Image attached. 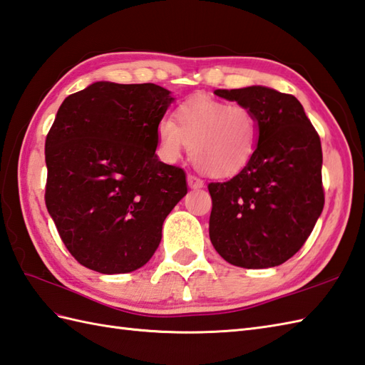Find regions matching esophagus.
Returning a JSON list of instances; mask_svg holds the SVG:
<instances>
[{"label": "esophagus", "instance_id": "34e87169", "mask_svg": "<svg viewBox=\"0 0 365 365\" xmlns=\"http://www.w3.org/2000/svg\"><path fill=\"white\" fill-rule=\"evenodd\" d=\"M188 185H190V188H192V190H199V188H202V186H203V180L199 179L197 175L190 174L188 175Z\"/></svg>", "mask_w": 365, "mask_h": 365}]
</instances>
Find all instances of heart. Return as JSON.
Instances as JSON below:
<instances>
[{
	"label": "heart",
	"instance_id": "b5f03b06",
	"mask_svg": "<svg viewBox=\"0 0 365 365\" xmlns=\"http://www.w3.org/2000/svg\"><path fill=\"white\" fill-rule=\"evenodd\" d=\"M157 138L160 152L169 162L188 146L200 173L230 177L247 166L255 154L259 123L247 106L196 96L175 108L174 123H160Z\"/></svg>",
	"mask_w": 365,
	"mask_h": 365
}]
</instances>
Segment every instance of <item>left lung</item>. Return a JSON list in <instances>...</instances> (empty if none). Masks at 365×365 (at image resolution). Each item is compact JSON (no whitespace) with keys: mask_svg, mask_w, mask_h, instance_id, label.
<instances>
[{"mask_svg":"<svg viewBox=\"0 0 365 365\" xmlns=\"http://www.w3.org/2000/svg\"><path fill=\"white\" fill-rule=\"evenodd\" d=\"M215 95L250 107L259 140L240 174L208 183L211 244L233 266H279L302 249L324 210L319 133L287 93L253 86Z\"/></svg>","mask_w":365,"mask_h":365,"instance_id":"8db88e82","label":"left lung"}]
</instances>
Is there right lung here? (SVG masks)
<instances>
[{
    "label": "right lung",
    "mask_w": 365,
    "mask_h": 365,
    "mask_svg": "<svg viewBox=\"0 0 365 365\" xmlns=\"http://www.w3.org/2000/svg\"><path fill=\"white\" fill-rule=\"evenodd\" d=\"M173 98L155 83L95 82L68 96L45 143V202L74 259L101 274L146 264L186 194L182 168L155 155Z\"/></svg>",
    "instance_id": "1"
}]
</instances>
